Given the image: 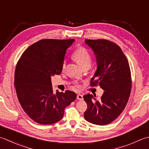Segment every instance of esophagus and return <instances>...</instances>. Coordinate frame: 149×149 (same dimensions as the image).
Here are the masks:
<instances>
[{
	"label": "esophagus",
	"mask_w": 149,
	"mask_h": 149,
	"mask_svg": "<svg viewBox=\"0 0 149 149\" xmlns=\"http://www.w3.org/2000/svg\"><path fill=\"white\" fill-rule=\"evenodd\" d=\"M77 99L78 100H83V95H81V94H77Z\"/></svg>",
	"instance_id": "esophagus-1"
}]
</instances>
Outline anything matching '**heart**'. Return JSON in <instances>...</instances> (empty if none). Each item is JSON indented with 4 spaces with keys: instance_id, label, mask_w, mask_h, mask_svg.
Instances as JSON below:
<instances>
[{
    "instance_id": "b5f03b06",
    "label": "heart",
    "mask_w": 149,
    "mask_h": 149,
    "mask_svg": "<svg viewBox=\"0 0 149 149\" xmlns=\"http://www.w3.org/2000/svg\"><path fill=\"white\" fill-rule=\"evenodd\" d=\"M73 59L79 64L82 66H90L92 62V56L89 52L84 48H79L76 49L73 54ZM66 66V61H65L63 63L62 68L64 70Z\"/></svg>"
}]
</instances>
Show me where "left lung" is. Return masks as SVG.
Segmentation results:
<instances>
[{
  "mask_svg": "<svg viewBox=\"0 0 149 149\" xmlns=\"http://www.w3.org/2000/svg\"><path fill=\"white\" fill-rule=\"evenodd\" d=\"M84 42L93 50L97 62L91 85L98 84L104 92L99 99L90 94L83 96L87 104L84 118L92 124L105 125L120 115L129 100L132 85L129 64L115 43L105 39H85Z\"/></svg>",
  "mask_w": 149,
  "mask_h": 149,
  "instance_id": "1",
  "label": "left lung"
}]
</instances>
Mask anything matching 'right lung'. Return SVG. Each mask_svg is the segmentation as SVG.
I'll list each match as a JSON object with an SVG mask.
<instances>
[{
	"label": "right lung",
	"mask_w": 149,
	"mask_h": 149,
	"mask_svg": "<svg viewBox=\"0 0 149 149\" xmlns=\"http://www.w3.org/2000/svg\"><path fill=\"white\" fill-rule=\"evenodd\" d=\"M74 39H42L23 52L15 72V86L20 105L36 123L50 125L63 118L75 100V92H53L51 77L60 75L66 50Z\"/></svg>",
	"instance_id": "right-lung-1"
}]
</instances>
